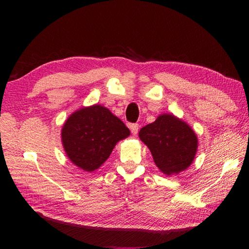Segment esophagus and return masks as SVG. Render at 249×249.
<instances>
[{"mask_svg": "<svg viewBox=\"0 0 249 249\" xmlns=\"http://www.w3.org/2000/svg\"><path fill=\"white\" fill-rule=\"evenodd\" d=\"M130 132L134 135V136H136L137 133H138V124H132L130 125Z\"/></svg>", "mask_w": 249, "mask_h": 249, "instance_id": "esophagus-1", "label": "esophagus"}]
</instances>
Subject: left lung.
<instances>
[{
	"instance_id": "8db88e82",
	"label": "left lung",
	"mask_w": 249,
	"mask_h": 249,
	"mask_svg": "<svg viewBox=\"0 0 249 249\" xmlns=\"http://www.w3.org/2000/svg\"><path fill=\"white\" fill-rule=\"evenodd\" d=\"M138 136L149 148L155 165L166 176L178 175L190 167L199 146L191 126L171 113L160 114L144 126Z\"/></svg>"
}]
</instances>
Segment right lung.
Here are the masks:
<instances>
[{
  "label": "right lung",
  "instance_id": "1",
  "mask_svg": "<svg viewBox=\"0 0 249 249\" xmlns=\"http://www.w3.org/2000/svg\"><path fill=\"white\" fill-rule=\"evenodd\" d=\"M130 135L119 117L101 104L83 107L66 120L61 142L70 161L93 172L107 161L115 145Z\"/></svg>",
  "mask_w": 249,
  "mask_h": 249
}]
</instances>
